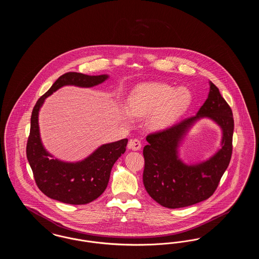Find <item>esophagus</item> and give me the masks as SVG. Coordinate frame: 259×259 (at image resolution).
<instances>
[{
  "label": "esophagus",
  "mask_w": 259,
  "mask_h": 259,
  "mask_svg": "<svg viewBox=\"0 0 259 259\" xmlns=\"http://www.w3.org/2000/svg\"><path fill=\"white\" fill-rule=\"evenodd\" d=\"M128 148L132 149V150H140L142 148V143L138 139L130 140L129 143H128Z\"/></svg>",
  "instance_id": "1"
}]
</instances>
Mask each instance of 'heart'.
I'll return each instance as SVG.
<instances>
[{"instance_id":"heart-1","label":"heart","mask_w":259,"mask_h":259,"mask_svg":"<svg viewBox=\"0 0 259 259\" xmlns=\"http://www.w3.org/2000/svg\"><path fill=\"white\" fill-rule=\"evenodd\" d=\"M193 100L191 91L185 87L179 88L160 82L143 83L136 87L122 108L124 119L132 121L135 117L148 116L152 130H163L175 123L190 107Z\"/></svg>"}]
</instances>
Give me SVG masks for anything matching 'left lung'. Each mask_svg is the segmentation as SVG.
I'll use <instances>...</instances> for the list:
<instances>
[{
  "mask_svg": "<svg viewBox=\"0 0 259 259\" xmlns=\"http://www.w3.org/2000/svg\"><path fill=\"white\" fill-rule=\"evenodd\" d=\"M209 84L208 98L196 115L147 137L144 185L149 196L165 208H184L210 197L231 159L233 113L219 88L211 81ZM204 118L221 128V148L205 161L185 163L179 157L180 144L189 130Z\"/></svg>",
  "mask_w": 259,
  "mask_h": 259,
  "instance_id": "left-lung-1",
  "label": "left lung"
}]
</instances>
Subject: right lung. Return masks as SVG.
<instances>
[{
	"label": "right lung",
	"instance_id": "1",
	"mask_svg": "<svg viewBox=\"0 0 259 259\" xmlns=\"http://www.w3.org/2000/svg\"><path fill=\"white\" fill-rule=\"evenodd\" d=\"M109 77V74L67 73L37 100L32 111L26 153L37 187L48 197L66 204L84 205L97 199L107 188L111 168L125 152L128 140L104 144L82 160H60L49 152L41 142L38 113L46 99L61 87L90 88L105 82Z\"/></svg>",
	"mask_w": 259,
	"mask_h": 259
}]
</instances>
